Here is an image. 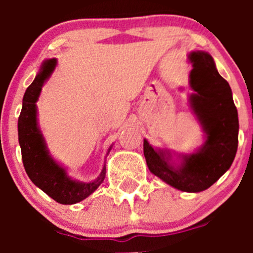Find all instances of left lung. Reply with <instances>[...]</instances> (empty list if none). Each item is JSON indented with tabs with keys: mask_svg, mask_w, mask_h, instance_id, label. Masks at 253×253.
<instances>
[{
	"mask_svg": "<svg viewBox=\"0 0 253 253\" xmlns=\"http://www.w3.org/2000/svg\"><path fill=\"white\" fill-rule=\"evenodd\" d=\"M193 70L190 85L195 90L190 103L205 132L206 141L192 154L155 149L143 142L145 162L152 174L183 192H201L211 187L231 167L239 142V117L228 82L218 73L213 57L205 51L190 53Z\"/></svg>",
	"mask_w": 253,
	"mask_h": 253,
	"instance_id": "1",
	"label": "left lung"
}]
</instances>
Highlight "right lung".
<instances>
[{"instance_id": "right-lung-1", "label": "right lung", "mask_w": 253, "mask_h": 253, "mask_svg": "<svg viewBox=\"0 0 253 253\" xmlns=\"http://www.w3.org/2000/svg\"><path fill=\"white\" fill-rule=\"evenodd\" d=\"M56 58L45 61L33 83L23 96L22 111L18 119V139H19L24 169L35 186L61 205H75L90 196L105 178L106 167L100 175L91 182H81L67 175V170L50 155L38 125L37 101L42 85L56 67ZM112 145L108 149L110 153Z\"/></svg>"}]
</instances>
